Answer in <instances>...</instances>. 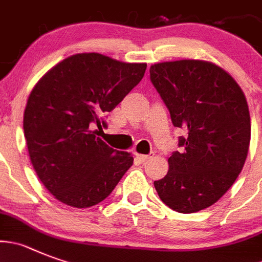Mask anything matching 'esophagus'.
Wrapping results in <instances>:
<instances>
[{
	"label": "esophagus",
	"instance_id": "34e87169",
	"mask_svg": "<svg viewBox=\"0 0 262 262\" xmlns=\"http://www.w3.org/2000/svg\"><path fill=\"white\" fill-rule=\"evenodd\" d=\"M150 157H153V153H149V155H139V153H136V158H138L140 162H145V161L149 160Z\"/></svg>",
	"mask_w": 262,
	"mask_h": 262
}]
</instances>
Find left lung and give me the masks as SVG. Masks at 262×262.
Returning a JSON list of instances; mask_svg holds the SVG:
<instances>
[{"instance_id": "left-lung-1", "label": "left lung", "mask_w": 262, "mask_h": 262, "mask_svg": "<svg viewBox=\"0 0 262 262\" xmlns=\"http://www.w3.org/2000/svg\"><path fill=\"white\" fill-rule=\"evenodd\" d=\"M150 81L175 127L184 128L181 152L167 160L169 171L155 182L158 196L179 213L217 203L236 181L251 141L246 96L229 73L200 59L150 66Z\"/></svg>"}]
</instances>
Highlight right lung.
I'll return each mask as SVG.
<instances>
[{
    "instance_id": "add662e5",
    "label": "right lung",
    "mask_w": 262,
    "mask_h": 262,
    "mask_svg": "<svg viewBox=\"0 0 262 262\" xmlns=\"http://www.w3.org/2000/svg\"><path fill=\"white\" fill-rule=\"evenodd\" d=\"M147 63L79 53L36 83L23 118L28 155L45 188L74 208H90L112 193L133 166L128 152L98 138L102 117L143 79Z\"/></svg>"
}]
</instances>
